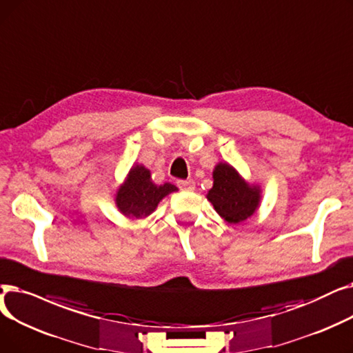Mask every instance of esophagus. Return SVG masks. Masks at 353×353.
Returning a JSON list of instances; mask_svg holds the SVG:
<instances>
[{
    "instance_id": "obj_1",
    "label": "esophagus",
    "mask_w": 353,
    "mask_h": 353,
    "mask_svg": "<svg viewBox=\"0 0 353 353\" xmlns=\"http://www.w3.org/2000/svg\"><path fill=\"white\" fill-rule=\"evenodd\" d=\"M178 187L183 191H194L195 190V182L192 179H185V181H178Z\"/></svg>"
}]
</instances>
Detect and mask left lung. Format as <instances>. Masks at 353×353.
<instances>
[{
	"label": "left lung",
	"mask_w": 353,
	"mask_h": 353,
	"mask_svg": "<svg viewBox=\"0 0 353 353\" xmlns=\"http://www.w3.org/2000/svg\"><path fill=\"white\" fill-rule=\"evenodd\" d=\"M214 183L207 198L214 210L230 224L245 221L260 205L261 190L250 183L227 162H220L212 172Z\"/></svg>",
	"instance_id": "8db88e82"
}]
</instances>
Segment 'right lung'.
Here are the masks:
<instances>
[{"mask_svg": "<svg viewBox=\"0 0 353 353\" xmlns=\"http://www.w3.org/2000/svg\"><path fill=\"white\" fill-rule=\"evenodd\" d=\"M178 191L170 182L157 185L150 178V171L143 165H133L125 182L116 192V207L129 218H145L152 214L159 201Z\"/></svg>", "mask_w": 353, "mask_h": 353, "instance_id": "1", "label": "right lung"}]
</instances>
